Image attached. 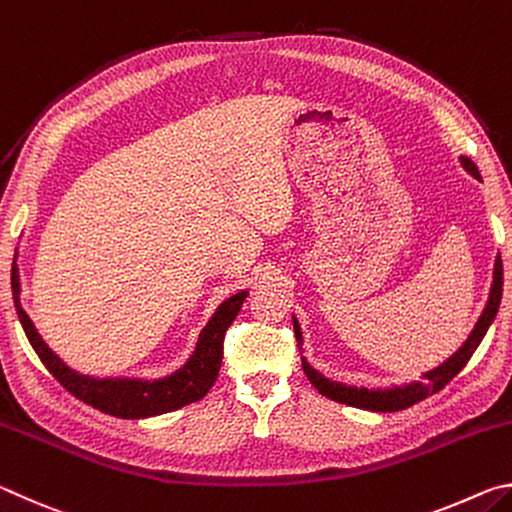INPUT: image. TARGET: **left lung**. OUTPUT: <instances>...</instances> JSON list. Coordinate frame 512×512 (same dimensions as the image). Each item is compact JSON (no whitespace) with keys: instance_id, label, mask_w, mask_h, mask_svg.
Returning a JSON list of instances; mask_svg holds the SVG:
<instances>
[{"instance_id":"obj_1","label":"left lung","mask_w":512,"mask_h":512,"mask_svg":"<svg viewBox=\"0 0 512 512\" xmlns=\"http://www.w3.org/2000/svg\"><path fill=\"white\" fill-rule=\"evenodd\" d=\"M461 162L474 178L481 180V173H479V169H476V164L470 158H461ZM501 291H504V266H501V257H497L495 280H492L490 300H488V305H485L479 323H476V327H474V332L470 334V339H467L463 348L458 350L454 357H449L443 363V366H438L436 370L427 372V375L422 377L420 384L395 388V391H366V388H350V386H343V384H336V381L325 379L323 375H318L316 370H311L305 363V359H302V370H305V375L311 381V386H314L320 395L329 397V400L348 404V406H357V409H366V411H379V413L404 411L413 404L427 400L429 395L443 391L449 381H452L458 375V372H461L467 366V361L472 359L474 350L479 348V343L483 341L485 332H488V327L492 325V320H495V316H497V309H499V302H501ZM293 332H296V341H298V348H300L302 334H300V327H298L296 320H293ZM300 354H302V348H300Z\"/></svg>"}]
</instances>
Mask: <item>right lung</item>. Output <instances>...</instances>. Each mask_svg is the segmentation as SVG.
Segmentation results:
<instances>
[{
  "label": "right lung",
  "mask_w": 512,
  "mask_h": 512,
  "mask_svg": "<svg viewBox=\"0 0 512 512\" xmlns=\"http://www.w3.org/2000/svg\"><path fill=\"white\" fill-rule=\"evenodd\" d=\"M11 287L15 309L24 327V334H27V339L33 345V350H36L40 361L45 363V368L58 379V384L74 397H79L81 402L94 406V409L126 420L151 418V415L176 411L180 406L192 404L207 395V391L214 386L216 377H219L225 332H228L232 320L237 318L239 309L248 296L246 291H241L237 296L225 300L223 305L216 309V314L201 332L194 357L187 361V366L183 370H178L176 375L160 381H137L92 379L69 370L65 363L47 348V343L40 339L36 327H33L31 318L24 314V309L20 305V275H17L15 264L11 271Z\"/></svg>",
  "instance_id": "1"
}]
</instances>
